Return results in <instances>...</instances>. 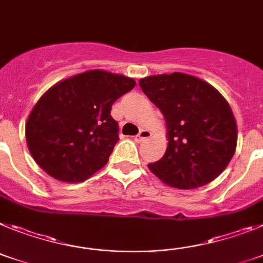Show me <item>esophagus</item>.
Listing matches in <instances>:
<instances>
[{
    "mask_svg": "<svg viewBox=\"0 0 263 263\" xmlns=\"http://www.w3.org/2000/svg\"><path fill=\"white\" fill-rule=\"evenodd\" d=\"M149 136H151V132L148 131V129H140V132L135 136V140L138 141V143H143V141L147 140Z\"/></svg>",
    "mask_w": 263,
    "mask_h": 263,
    "instance_id": "obj_1",
    "label": "esophagus"
}]
</instances>
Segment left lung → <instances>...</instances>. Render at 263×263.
<instances>
[{
	"mask_svg": "<svg viewBox=\"0 0 263 263\" xmlns=\"http://www.w3.org/2000/svg\"><path fill=\"white\" fill-rule=\"evenodd\" d=\"M139 84L163 112L170 140L149 170L173 188L213 181L236 152V119L227 100L213 86L182 72L147 77Z\"/></svg>",
	"mask_w": 263,
	"mask_h": 263,
	"instance_id": "8db88e82",
	"label": "left lung"
}]
</instances>
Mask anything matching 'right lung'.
Returning <instances> with one entry per match:
<instances>
[{
	"label": "right lung",
	"instance_id": "obj_1",
	"mask_svg": "<svg viewBox=\"0 0 263 263\" xmlns=\"http://www.w3.org/2000/svg\"><path fill=\"white\" fill-rule=\"evenodd\" d=\"M134 87L131 78L102 70L52 86L26 123L27 147L35 163L66 182L84 181L103 168L119 140L111 107Z\"/></svg>",
	"mask_w": 263,
	"mask_h": 263
}]
</instances>
